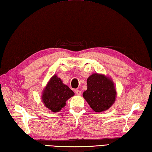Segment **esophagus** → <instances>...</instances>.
Segmentation results:
<instances>
[{
	"mask_svg": "<svg viewBox=\"0 0 152 152\" xmlns=\"http://www.w3.org/2000/svg\"><path fill=\"white\" fill-rule=\"evenodd\" d=\"M75 94L77 95H80L81 94V91L80 90H75Z\"/></svg>",
	"mask_w": 152,
	"mask_h": 152,
	"instance_id": "obj_1",
	"label": "esophagus"
}]
</instances>
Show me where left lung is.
<instances>
[{
	"label": "left lung",
	"instance_id": "8db88e82",
	"mask_svg": "<svg viewBox=\"0 0 152 152\" xmlns=\"http://www.w3.org/2000/svg\"><path fill=\"white\" fill-rule=\"evenodd\" d=\"M88 89L83 97L95 112L109 109L115 101L116 90L113 83L104 75L94 73L87 79Z\"/></svg>",
	"mask_w": 152,
	"mask_h": 152
}]
</instances>
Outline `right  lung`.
Returning <instances> with one entry per match:
<instances>
[{
  "label": "right lung",
  "mask_w": 152,
  "mask_h": 152,
  "mask_svg": "<svg viewBox=\"0 0 152 152\" xmlns=\"http://www.w3.org/2000/svg\"><path fill=\"white\" fill-rule=\"evenodd\" d=\"M73 95L71 89L62 83L57 75H54L45 88L42 99L46 108L57 112L66 105V101Z\"/></svg>",
  "instance_id": "1"
}]
</instances>
